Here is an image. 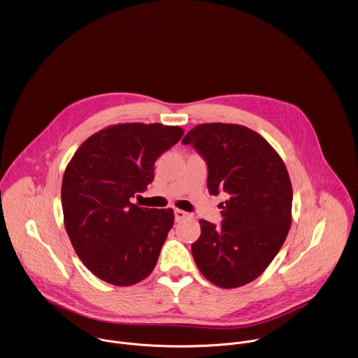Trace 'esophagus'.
I'll return each instance as SVG.
<instances>
[{
  "label": "esophagus",
  "instance_id": "34e87169",
  "mask_svg": "<svg viewBox=\"0 0 358 358\" xmlns=\"http://www.w3.org/2000/svg\"><path fill=\"white\" fill-rule=\"evenodd\" d=\"M185 216H187V212H184V210H181V209H174V217H176V222L182 220Z\"/></svg>",
  "mask_w": 358,
  "mask_h": 358
}]
</instances>
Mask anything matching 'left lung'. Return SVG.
Instances as JSON below:
<instances>
[{
	"label": "left lung",
	"instance_id": "obj_1",
	"mask_svg": "<svg viewBox=\"0 0 358 358\" xmlns=\"http://www.w3.org/2000/svg\"><path fill=\"white\" fill-rule=\"evenodd\" d=\"M182 143L206 162L209 194L226 195L220 226L199 220L194 261L213 285L244 286L269 266L290 230L293 189L286 166L266 139L237 124L196 125Z\"/></svg>",
	"mask_w": 358,
	"mask_h": 358
}]
</instances>
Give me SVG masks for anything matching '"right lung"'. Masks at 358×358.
Here are the masks:
<instances>
[{
    "label": "right lung",
    "instance_id": "right-lung-1",
    "mask_svg": "<svg viewBox=\"0 0 358 358\" xmlns=\"http://www.w3.org/2000/svg\"><path fill=\"white\" fill-rule=\"evenodd\" d=\"M182 136L178 127L118 124L87 138L61 187L64 223L83 265L114 286L148 278L174 223L173 209L132 203L155 178V163Z\"/></svg>",
    "mask_w": 358,
    "mask_h": 358
}]
</instances>
